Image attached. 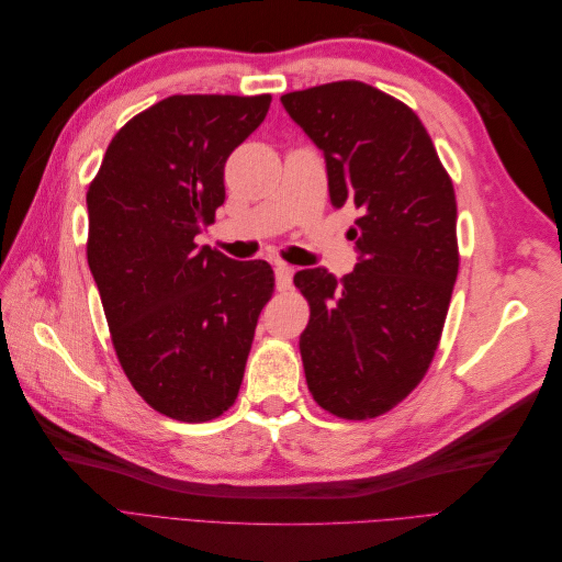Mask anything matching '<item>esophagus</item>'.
Returning <instances> with one entry per match:
<instances>
[{"label":"esophagus","instance_id":"obj_1","mask_svg":"<svg viewBox=\"0 0 562 562\" xmlns=\"http://www.w3.org/2000/svg\"><path fill=\"white\" fill-rule=\"evenodd\" d=\"M274 274H277V288H279V291H288V288H291V283H293L295 269L291 265H285V262H277Z\"/></svg>","mask_w":562,"mask_h":562}]
</instances>
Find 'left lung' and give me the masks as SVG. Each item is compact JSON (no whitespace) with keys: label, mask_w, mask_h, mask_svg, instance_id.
I'll return each mask as SVG.
<instances>
[{"label":"left lung","mask_w":562,"mask_h":562,"mask_svg":"<svg viewBox=\"0 0 562 562\" xmlns=\"http://www.w3.org/2000/svg\"><path fill=\"white\" fill-rule=\"evenodd\" d=\"M281 103L326 157L333 206L359 211L351 274L314 267L293 279L310 302L304 378L323 411L378 417L422 382L438 349L459 269L454 187L419 116L394 95L349 79Z\"/></svg>","instance_id":"left-lung-1"}]
</instances>
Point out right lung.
Here are the masks:
<instances>
[{"label": "right lung", "instance_id": "1", "mask_svg": "<svg viewBox=\"0 0 562 562\" xmlns=\"http://www.w3.org/2000/svg\"><path fill=\"white\" fill-rule=\"evenodd\" d=\"M271 95H171L112 138L89 184L87 258L116 359L157 413L209 422L234 405L274 293L265 260L196 244L225 203V161Z\"/></svg>", "mask_w": 562, "mask_h": 562}]
</instances>
